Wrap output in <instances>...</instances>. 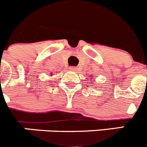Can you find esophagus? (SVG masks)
Returning <instances> with one entry per match:
<instances>
[{"label": "esophagus", "instance_id": "1", "mask_svg": "<svg viewBox=\"0 0 147 147\" xmlns=\"http://www.w3.org/2000/svg\"><path fill=\"white\" fill-rule=\"evenodd\" d=\"M69 70H70V71H76V67H70Z\"/></svg>", "mask_w": 147, "mask_h": 147}]
</instances>
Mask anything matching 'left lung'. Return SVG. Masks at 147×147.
I'll return each mask as SVG.
<instances>
[{
	"label": "left lung",
	"mask_w": 147,
	"mask_h": 147,
	"mask_svg": "<svg viewBox=\"0 0 147 147\" xmlns=\"http://www.w3.org/2000/svg\"><path fill=\"white\" fill-rule=\"evenodd\" d=\"M92 80H93V78H92Z\"/></svg>",
	"instance_id": "8db88e82"
}]
</instances>
